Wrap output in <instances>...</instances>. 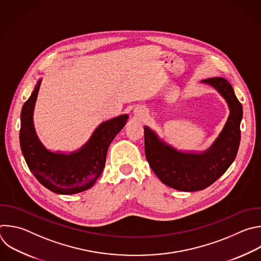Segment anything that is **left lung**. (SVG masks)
<instances>
[{
    "label": "left lung",
    "instance_id": "obj_1",
    "mask_svg": "<svg viewBox=\"0 0 261 261\" xmlns=\"http://www.w3.org/2000/svg\"><path fill=\"white\" fill-rule=\"evenodd\" d=\"M201 83L211 86L225 100L227 120L213 143L205 150H180L148 126H144L146 160L159 179L181 192L202 191L216 181L234 161L240 140L243 108L231 85L224 77H210Z\"/></svg>",
    "mask_w": 261,
    "mask_h": 261
}]
</instances>
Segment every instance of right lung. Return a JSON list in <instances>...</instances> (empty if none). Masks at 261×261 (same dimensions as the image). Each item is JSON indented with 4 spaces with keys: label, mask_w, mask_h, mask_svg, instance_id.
I'll return each instance as SVG.
<instances>
[{
    "label": "right lung",
    "mask_w": 261,
    "mask_h": 261,
    "mask_svg": "<svg viewBox=\"0 0 261 261\" xmlns=\"http://www.w3.org/2000/svg\"><path fill=\"white\" fill-rule=\"evenodd\" d=\"M38 80L20 116V147L34 176L49 191L58 195H73L92 188L106 165L110 144L124 128L129 116L120 115L100 123L90 138L72 151L51 150L40 140L34 111L42 83Z\"/></svg>",
    "instance_id": "1"
}]
</instances>
